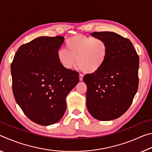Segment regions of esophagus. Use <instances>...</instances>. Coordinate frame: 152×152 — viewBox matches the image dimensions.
Listing matches in <instances>:
<instances>
[{
    "instance_id": "obj_1",
    "label": "esophagus",
    "mask_w": 152,
    "mask_h": 152,
    "mask_svg": "<svg viewBox=\"0 0 152 152\" xmlns=\"http://www.w3.org/2000/svg\"><path fill=\"white\" fill-rule=\"evenodd\" d=\"M79 80L80 81L83 80V75H82V74H80L79 75Z\"/></svg>"
}]
</instances>
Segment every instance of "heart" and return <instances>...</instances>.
<instances>
[{
    "label": "heart",
    "instance_id": "heart-1",
    "mask_svg": "<svg viewBox=\"0 0 152 152\" xmlns=\"http://www.w3.org/2000/svg\"><path fill=\"white\" fill-rule=\"evenodd\" d=\"M109 55L104 40L98 37L75 35L66 42V50L58 51V59L64 68L70 70L75 65L85 72L93 74L101 70Z\"/></svg>",
    "mask_w": 152,
    "mask_h": 152
}]
</instances>
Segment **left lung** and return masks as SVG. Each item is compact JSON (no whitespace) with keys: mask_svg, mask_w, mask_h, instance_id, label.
<instances>
[{"mask_svg":"<svg viewBox=\"0 0 152 152\" xmlns=\"http://www.w3.org/2000/svg\"><path fill=\"white\" fill-rule=\"evenodd\" d=\"M91 35L107 43L109 55L101 70L86 74V107L92 117L99 121L117 119L127 111L137 91L140 58L132 43L110 31Z\"/></svg>","mask_w":152,"mask_h":152,"instance_id":"8db88e82","label":"left lung"}]
</instances>
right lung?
Wrapping results in <instances>:
<instances>
[{
	"label": "right lung",
	"mask_w": 152,
	"mask_h": 152,
	"mask_svg": "<svg viewBox=\"0 0 152 152\" xmlns=\"http://www.w3.org/2000/svg\"><path fill=\"white\" fill-rule=\"evenodd\" d=\"M64 42L61 36L35 38L18 49L11 66L15 101L30 120L41 125L62 118L67 95L79 82V74L58 61Z\"/></svg>",
	"instance_id": "add662e5"
}]
</instances>
